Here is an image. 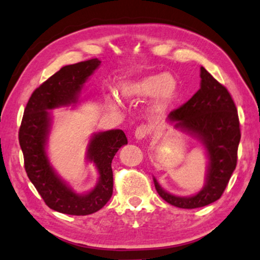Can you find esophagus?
<instances>
[{
    "label": "esophagus",
    "instance_id": "1",
    "mask_svg": "<svg viewBox=\"0 0 260 260\" xmlns=\"http://www.w3.org/2000/svg\"><path fill=\"white\" fill-rule=\"evenodd\" d=\"M148 132H149V129H148L147 126L141 125V126H139L137 129H135L134 137H135V139H137V140H141V139L146 138V135L148 134Z\"/></svg>",
    "mask_w": 260,
    "mask_h": 260
}]
</instances>
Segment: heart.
I'll use <instances>...</instances> for the list:
<instances>
[{
    "instance_id": "heart-1",
    "label": "heart",
    "mask_w": 260,
    "mask_h": 260,
    "mask_svg": "<svg viewBox=\"0 0 260 260\" xmlns=\"http://www.w3.org/2000/svg\"><path fill=\"white\" fill-rule=\"evenodd\" d=\"M122 93L129 99H142L153 96L151 113L153 115L161 114L172 105L178 94V82L173 76L167 73L148 74L141 76L123 87ZM112 107H115L114 99L108 100Z\"/></svg>"
}]
</instances>
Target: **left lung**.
Segmentation results:
<instances>
[{
	"label": "left lung",
	"mask_w": 260,
	"mask_h": 260,
	"mask_svg": "<svg viewBox=\"0 0 260 260\" xmlns=\"http://www.w3.org/2000/svg\"><path fill=\"white\" fill-rule=\"evenodd\" d=\"M200 89L168 115L175 128L187 132L200 140L208 158L206 182L202 191L191 197L166 192L153 178L159 196L175 207L197 208L214 203L224 193L237 166L240 141L238 112L231 94L204 67L200 68Z\"/></svg>",
	"instance_id": "8db88e82"
}]
</instances>
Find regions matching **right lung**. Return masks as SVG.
I'll return each mask as SVG.
<instances>
[{
  "instance_id": "1",
  "label": "right lung",
  "mask_w": 260,
  "mask_h": 260,
  "mask_svg": "<svg viewBox=\"0 0 260 260\" xmlns=\"http://www.w3.org/2000/svg\"><path fill=\"white\" fill-rule=\"evenodd\" d=\"M98 58L62 67L32 92L22 118L19 141L23 153L24 168L29 180L49 208L64 214H92L105 206L113 193L112 160L120 147L127 145L121 129L93 134L87 148V160L99 172L95 187L85 194L73 191L50 165L46 145L52 127L48 111L74 105L87 80L100 66Z\"/></svg>"
}]
</instances>
